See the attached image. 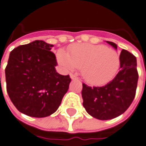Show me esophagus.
<instances>
[{"mask_svg":"<svg viewBox=\"0 0 146 146\" xmlns=\"http://www.w3.org/2000/svg\"><path fill=\"white\" fill-rule=\"evenodd\" d=\"M70 78H71L72 79H77V78H78V77H77L75 74H73V73L70 74Z\"/></svg>","mask_w":146,"mask_h":146,"instance_id":"obj_1","label":"esophagus"}]
</instances>
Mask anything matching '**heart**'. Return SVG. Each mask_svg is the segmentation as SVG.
<instances>
[{
  "mask_svg": "<svg viewBox=\"0 0 146 146\" xmlns=\"http://www.w3.org/2000/svg\"><path fill=\"white\" fill-rule=\"evenodd\" d=\"M56 56L67 68H81L83 78L93 85L110 82L120 67L117 51L104 45L76 44L68 48V53L59 50Z\"/></svg>",
  "mask_w": 146,
  "mask_h": 146,
  "instance_id": "b5f03b06",
  "label": "heart"
}]
</instances>
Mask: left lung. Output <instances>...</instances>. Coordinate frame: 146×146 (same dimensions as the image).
Returning a JSON list of instances; mask_svg holds the SVG:
<instances>
[{
    "label": "left lung",
    "mask_w": 146,
    "mask_h": 146,
    "mask_svg": "<svg viewBox=\"0 0 146 146\" xmlns=\"http://www.w3.org/2000/svg\"><path fill=\"white\" fill-rule=\"evenodd\" d=\"M117 49V45L107 41ZM138 72L135 55L126 50L120 54V70L113 79L103 86L82 83V96L86 111L100 120L117 117L127 110L136 96Z\"/></svg>",
    "instance_id": "8db88e82"
}]
</instances>
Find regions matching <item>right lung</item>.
I'll return each mask as SVG.
<instances>
[{
  "mask_svg": "<svg viewBox=\"0 0 146 146\" xmlns=\"http://www.w3.org/2000/svg\"><path fill=\"white\" fill-rule=\"evenodd\" d=\"M53 46L36 40L10 54L5 68L7 93L16 109L30 117L54 113L68 90L71 78L56 72Z\"/></svg>",
  "mask_w": 146,
  "mask_h": 146,
  "instance_id": "add662e5",
  "label": "right lung"
}]
</instances>
